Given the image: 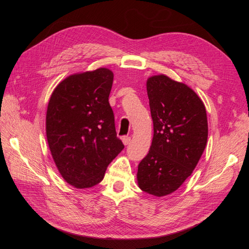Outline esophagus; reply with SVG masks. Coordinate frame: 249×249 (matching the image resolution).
Returning a JSON list of instances; mask_svg holds the SVG:
<instances>
[{
	"label": "esophagus",
	"instance_id": "esophagus-1",
	"mask_svg": "<svg viewBox=\"0 0 249 249\" xmlns=\"http://www.w3.org/2000/svg\"><path fill=\"white\" fill-rule=\"evenodd\" d=\"M130 141H131V137H130V136H124V137H123V142H124V145L129 144Z\"/></svg>",
	"mask_w": 249,
	"mask_h": 249
}]
</instances>
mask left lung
<instances>
[{"label":"left lung","mask_w":249,"mask_h":249,"mask_svg":"<svg viewBox=\"0 0 249 249\" xmlns=\"http://www.w3.org/2000/svg\"><path fill=\"white\" fill-rule=\"evenodd\" d=\"M146 90L154 137L137 180L142 191L161 197L178 189L196 167L208 140L207 112L190 87L164 74L148 78Z\"/></svg>","instance_id":"8db88e82"}]
</instances>
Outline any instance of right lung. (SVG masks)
Instances as JSON below:
<instances>
[{"label":"right lung","mask_w":249,"mask_h":249,"mask_svg":"<svg viewBox=\"0 0 249 249\" xmlns=\"http://www.w3.org/2000/svg\"><path fill=\"white\" fill-rule=\"evenodd\" d=\"M113 77L108 69L71 74L58 84L48 105L52 157L62 178L79 189L99 184L124 147L109 104Z\"/></svg>","instance_id":"obj_1"}]
</instances>
